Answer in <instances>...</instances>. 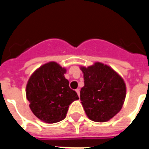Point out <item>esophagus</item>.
Returning <instances> with one entry per match:
<instances>
[{
  "label": "esophagus",
  "mask_w": 149,
  "mask_h": 149,
  "mask_svg": "<svg viewBox=\"0 0 149 149\" xmlns=\"http://www.w3.org/2000/svg\"><path fill=\"white\" fill-rule=\"evenodd\" d=\"M76 92L77 93L78 96H79V94H80V93H79V89H77V90H76Z\"/></svg>",
  "instance_id": "esophagus-1"
}]
</instances>
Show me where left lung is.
Segmentation results:
<instances>
[{
	"label": "left lung",
	"mask_w": 149,
	"mask_h": 149,
	"mask_svg": "<svg viewBox=\"0 0 149 149\" xmlns=\"http://www.w3.org/2000/svg\"><path fill=\"white\" fill-rule=\"evenodd\" d=\"M80 70L84 79L80 100L86 115L96 122L107 121L122 108L126 96L125 82L114 70L103 63H96Z\"/></svg>",
	"instance_id": "1"
}]
</instances>
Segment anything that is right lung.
I'll use <instances>...</instances> for the list:
<instances>
[{"label": "right lung", "instance_id": "obj_1", "mask_svg": "<svg viewBox=\"0 0 149 149\" xmlns=\"http://www.w3.org/2000/svg\"><path fill=\"white\" fill-rule=\"evenodd\" d=\"M66 70L50 62L31 75L26 86V97L33 113L44 122L56 123L66 117L70 104L79 97L70 89L64 74Z\"/></svg>", "mask_w": 149, "mask_h": 149}]
</instances>
